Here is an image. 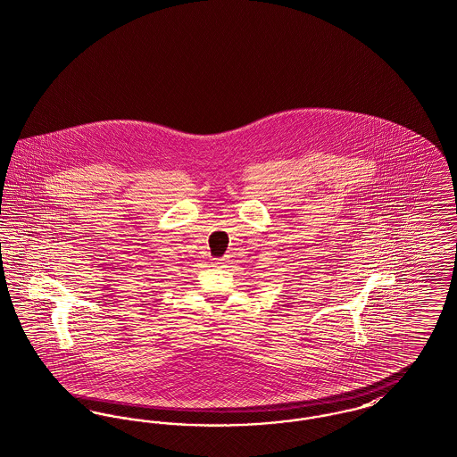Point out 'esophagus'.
<instances>
[{
    "label": "esophagus",
    "mask_w": 457,
    "mask_h": 457,
    "mask_svg": "<svg viewBox=\"0 0 457 457\" xmlns=\"http://www.w3.org/2000/svg\"><path fill=\"white\" fill-rule=\"evenodd\" d=\"M222 264H226V262L224 261L222 262H215V266H222Z\"/></svg>",
    "instance_id": "34e87169"
}]
</instances>
